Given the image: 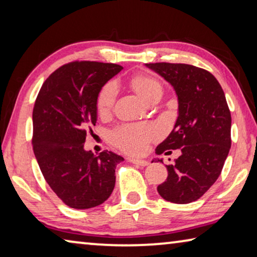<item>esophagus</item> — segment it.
<instances>
[{"label":"esophagus","instance_id":"1","mask_svg":"<svg viewBox=\"0 0 257 257\" xmlns=\"http://www.w3.org/2000/svg\"><path fill=\"white\" fill-rule=\"evenodd\" d=\"M128 161L130 163L133 164H137V165H141V167H146L147 164H149V162L145 160H138V159H133V158H129Z\"/></svg>","mask_w":257,"mask_h":257}]
</instances>
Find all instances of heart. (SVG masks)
Wrapping results in <instances>:
<instances>
[{"mask_svg": "<svg viewBox=\"0 0 257 257\" xmlns=\"http://www.w3.org/2000/svg\"><path fill=\"white\" fill-rule=\"evenodd\" d=\"M130 85L149 103L162 95V85L152 76H134L130 79ZM116 96H118V86L114 81L106 82L98 92L96 98V106L99 114H106L112 110ZM158 136V128L151 123H122L110 133V139L113 144L119 147L121 151L135 155L144 153L150 142Z\"/></svg>", "mask_w": 257, "mask_h": 257, "instance_id": "obj_1", "label": "heart"}]
</instances>
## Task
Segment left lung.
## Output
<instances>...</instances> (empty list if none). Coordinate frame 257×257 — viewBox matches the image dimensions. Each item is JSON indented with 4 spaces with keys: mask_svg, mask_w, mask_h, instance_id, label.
<instances>
[{
    "mask_svg": "<svg viewBox=\"0 0 257 257\" xmlns=\"http://www.w3.org/2000/svg\"><path fill=\"white\" fill-rule=\"evenodd\" d=\"M146 66L170 82L179 102L175 128L155 152L169 154L180 149L181 155L165 165L168 178L158 191L171 203L195 202L221 175L231 146V114L224 92L205 69L168 62Z\"/></svg>",
    "mask_w": 257,
    "mask_h": 257,
    "instance_id": "left-lung-1",
    "label": "left lung"
}]
</instances>
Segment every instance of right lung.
<instances>
[{
  "instance_id": "obj_1",
  "label": "right lung",
  "mask_w": 257,
  "mask_h": 257,
  "mask_svg": "<svg viewBox=\"0 0 257 257\" xmlns=\"http://www.w3.org/2000/svg\"><path fill=\"white\" fill-rule=\"evenodd\" d=\"M121 69L114 63L72 61L51 73L35 101V156L51 189L71 208L101 205L114 188L122 156L107 150L95 155L84 144L96 123L98 92Z\"/></svg>"
}]
</instances>
